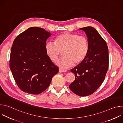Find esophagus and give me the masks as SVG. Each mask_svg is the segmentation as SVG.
I'll return each mask as SVG.
<instances>
[{
  "label": "esophagus",
  "mask_w": 123,
  "mask_h": 123,
  "mask_svg": "<svg viewBox=\"0 0 123 123\" xmlns=\"http://www.w3.org/2000/svg\"><path fill=\"white\" fill-rule=\"evenodd\" d=\"M67 71L66 69H59V73H65Z\"/></svg>",
  "instance_id": "34e87169"
}]
</instances>
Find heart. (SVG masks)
Wrapping results in <instances>:
<instances>
[{
	"instance_id": "heart-1",
	"label": "heart",
	"mask_w": 123,
	"mask_h": 123,
	"mask_svg": "<svg viewBox=\"0 0 123 123\" xmlns=\"http://www.w3.org/2000/svg\"><path fill=\"white\" fill-rule=\"evenodd\" d=\"M45 50L49 59L53 62L57 61L63 52L64 58L58 61L57 65L61 68H68L84 60L89 50V41L85 36L64 32L55 37V42H47Z\"/></svg>"
}]
</instances>
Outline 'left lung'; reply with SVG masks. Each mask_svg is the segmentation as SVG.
I'll return each instance as SVG.
<instances>
[{
  "label": "left lung",
  "instance_id": "1",
  "mask_svg": "<svg viewBox=\"0 0 123 123\" xmlns=\"http://www.w3.org/2000/svg\"><path fill=\"white\" fill-rule=\"evenodd\" d=\"M89 41V50L84 60L71 71L74 81L69 85L71 90L80 96L93 93L101 85L109 68V50L106 42L92 27L80 28Z\"/></svg>",
  "mask_w": 123,
  "mask_h": 123
}]
</instances>
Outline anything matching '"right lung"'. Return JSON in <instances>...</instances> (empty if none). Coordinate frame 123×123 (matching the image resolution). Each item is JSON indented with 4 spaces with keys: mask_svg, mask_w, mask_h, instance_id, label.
<instances>
[{
    "mask_svg": "<svg viewBox=\"0 0 123 123\" xmlns=\"http://www.w3.org/2000/svg\"><path fill=\"white\" fill-rule=\"evenodd\" d=\"M50 33L39 27H31L19 34L11 48L10 68L19 88L38 94L50 85L59 68L48 57L45 45Z\"/></svg>",
    "mask_w": 123,
    "mask_h": 123,
    "instance_id": "add662e5",
    "label": "right lung"
}]
</instances>
